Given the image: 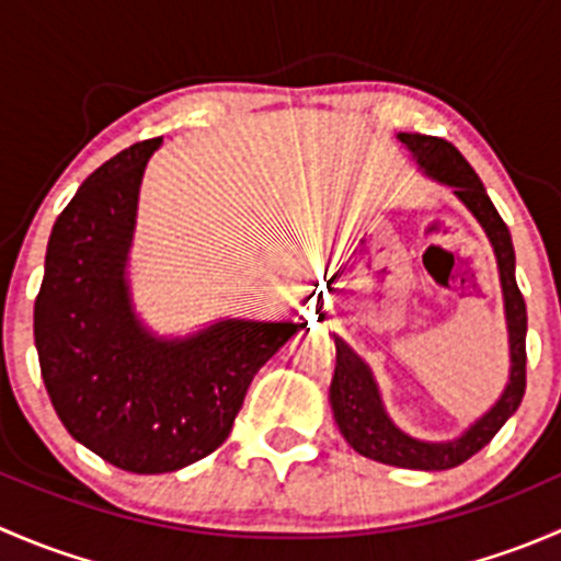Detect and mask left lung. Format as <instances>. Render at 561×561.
<instances>
[{"label":"left lung","instance_id":"1","mask_svg":"<svg viewBox=\"0 0 561 561\" xmlns=\"http://www.w3.org/2000/svg\"><path fill=\"white\" fill-rule=\"evenodd\" d=\"M399 140L412 151L426 175H432L439 184L454 186L458 201L483 225L494 247L502 296H505L507 333H511V382L500 401L454 443H421L393 426V421L382 410L380 390L369 366L342 339L333 336L336 339V369L331 380V410L339 432L360 456L390 463V467L432 472V469L458 467L483 450L522 404L526 390V304L516 285V252H513L511 230L502 222L500 211L485 195V186L480 184L478 173L463 160L461 151L448 140L421 133H399Z\"/></svg>","mask_w":561,"mask_h":561}]
</instances>
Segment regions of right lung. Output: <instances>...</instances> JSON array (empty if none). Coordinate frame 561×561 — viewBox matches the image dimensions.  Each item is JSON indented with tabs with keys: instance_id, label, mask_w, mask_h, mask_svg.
Returning <instances> with one entry per match:
<instances>
[{
	"instance_id": "right-lung-1",
	"label": "right lung",
	"mask_w": 561,
	"mask_h": 561,
	"mask_svg": "<svg viewBox=\"0 0 561 561\" xmlns=\"http://www.w3.org/2000/svg\"><path fill=\"white\" fill-rule=\"evenodd\" d=\"M162 138L144 140L83 181L54 222L35 301L45 390L67 432L113 467L175 472L228 439L249 382L298 322L222 320L157 339L124 279L140 179Z\"/></svg>"
}]
</instances>
